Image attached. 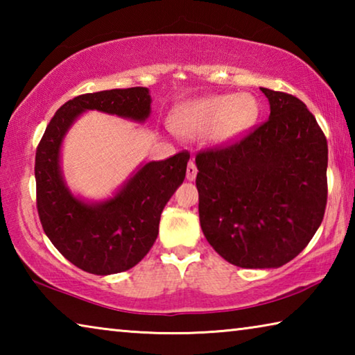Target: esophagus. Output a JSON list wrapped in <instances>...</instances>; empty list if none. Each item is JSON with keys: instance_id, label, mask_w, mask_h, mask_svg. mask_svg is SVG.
<instances>
[{"instance_id": "1", "label": "esophagus", "mask_w": 355, "mask_h": 355, "mask_svg": "<svg viewBox=\"0 0 355 355\" xmlns=\"http://www.w3.org/2000/svg\"><path fill=\"white\" fill-rule=\"evenodd\" d=\"M196 177H197V167L194 163H192V161H189L188 169H186V178H188L189 182H194Z\"/></svg>"}]
</instances>
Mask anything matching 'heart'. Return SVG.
Segmentation results:
<instances>
[{
    "label": "heart",
    "mask_w": 355,
    "mask_h": 355,
    "mask_svg": "<svg viewBox=\"0 0 355 355\" xmlns=\"http://www.w3.org/2000/svg\"><path fill=\"white\" fill-rule=\"evenodd\" d=\"M258 116L260 103L252 94L205 95L177 106L171 114V127L184 137L207 133L213 146L224 147L248 135Z\"/></svg>",
    "instance_id": "heart-1"
}]
</instances>
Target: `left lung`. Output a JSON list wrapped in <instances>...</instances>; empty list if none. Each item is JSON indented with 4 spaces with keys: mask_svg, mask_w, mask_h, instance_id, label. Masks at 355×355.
I'll use <instances>...</instances> for the list:
<instances>
[{
    "mask_svg": "<svg viewBox=\"0 0 355 355\" xmlns=\"http://www.w3.org/2000/svg\"><path fill=\"white\" fill-rule=\"evenodd\" d=\"M269 119L235 146L199 153V218L209 245L239 268H280L320 228L327 141L307 106L260 87Z\"/></svg>",
    "mask_w": 355,
    "mask_h": 355,
    "instance_id": "left-lung-1",
    "label": "left lung"
}]
</instances>
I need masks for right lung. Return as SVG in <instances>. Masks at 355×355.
I'll return each instance as SVG.
<instances>
[{"label":"right lung","instance_id":"right-lung-1","mask_svg":"<svg viewBox=\"0 0 355 355\" xmlns=\"http://www.w3.org/2000/svg\"><path fill=\"white\" fill-rule=\"evenodd\" d=\"M89 111L144 123L152 97L147 87H130L69 100L50 120L35 152L37 211L45 235L83 271L110 275L128 271L152 249L161 213L186 177L189 155L141 163L110 197L84 199L65 182L61 156L71 125Z\"/></svg>","mask_w":355,"mask_h":355}]
</instances>
